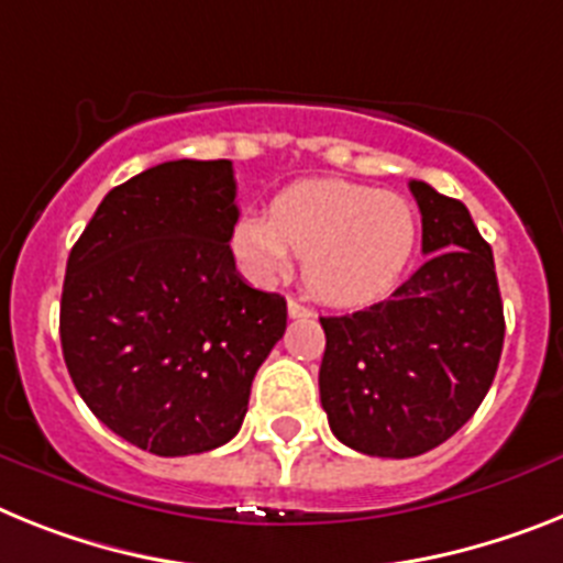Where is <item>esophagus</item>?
Returning a JSON list of instances; mask_svg holds the SVG:
<instances>
[{
	"mask_svg": "<svg viewBox=\"0 0 563 563\" xmlns=\"http://www.w3.org/2000/svg\"><path fill=\"white\" fill-rule=\"evenodd\" d=\"M286 309H289V318H311V309H306V306L300 303V300H295V297H289Z\"/></svg>",
	"mask_w": 563,
	"mask_h": 563,
	"instance_id": "1",
	"label": "esophagus"
}]
</instances>
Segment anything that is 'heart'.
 <instances>
[{
	"instance_id": "heart-1",
	"label": "heart",
	"mask_w": 563,
	"mask_h": 563,
	"mask_svg": "<svg viewBox=\"0 0 563 563\" xmlns=\"http://www.w3.org/2000/svg\"><path fill=\"white\" fill-rule=\"evenodd\" d=\"M418 245V211L406 197L349 179H300L274 194L266 214H243L231 252L254 280H277L291 254L303 286L323 303L363 306L400 280Z\"/></svg>"
}]
</instances>
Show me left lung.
Returning <instances> with one entry per match:
<instances>
[{
	"label": "left lung",
	"mask_w": 563,
	"mask_h": 563,
	"mask_svg": "<svg viewBox=\"0 0 563 563\" xmlns=\"http://www.w3.org/2000/svg\"><path fill=\"white\" fill-rule=\"evenodd\" d=\"M427 263L389 300L320 318V404L340 443L372 457H415L464 427L493 386L504 303L493 249L461 200L409 183Z\"/></svg>",
	"instance_id": "left-lung-1"
}]
</instances>
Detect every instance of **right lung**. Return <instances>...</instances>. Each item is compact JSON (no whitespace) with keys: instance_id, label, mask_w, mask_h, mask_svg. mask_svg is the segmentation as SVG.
I'll use <instances>...</instances> for the list:
<instances>
[{"instance_id":"right-lung-1","label":"right lung","mask_w":563,"mask_h":563,"mask_svg":"<svg viewBox=\"0 0 563 563\" xmlns=\"http://www.w3.org/2000/svg\"><path fill=\"white\" fill-rule=\"evenodd\" d=\"M231 159H174L111 188L65 268L59 338L79 398L163 457L229 443L286 332V300L238 274Z\"/></svg>"}]
</instances>
